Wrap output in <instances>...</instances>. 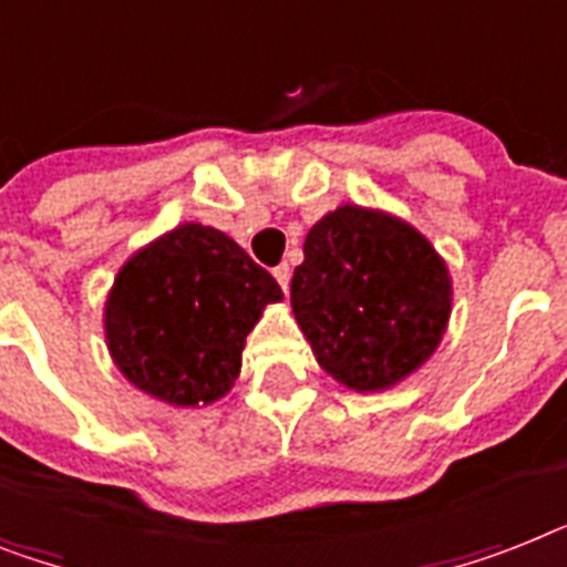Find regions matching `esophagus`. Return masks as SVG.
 <instances>
[{
    "label": "esophagus",
    "instance_id": "obj_1",
    "mask_svg": "<svg viewBox=\"0 0 567 567\" xmlns=\"http://www.w3.org/2000/svg\"><path fill=\"white\" fill-rule=\"evenodd\" d=\"M274 276L276 282H279V288L288 291V285H291V265H279V268H274Z\"/></svg>",
    "mask_w": 567,
    "mask_h": 567
}]
</instances>
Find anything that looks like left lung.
Returning <instances> with one entry per match:
<instances>
[{
  "mask_svg": "<svg viewBox=\"0 0 567 567\" xmlns=\"http://www.w3.org/2000/svg\"><path fill=\"white\" fill-rule=\"evenodd\" d=\"M302 250L291 306L329 375L352 390H384L427 361L449 323L451 282L416 229L340 206L311 227Z\"/></svg>",
  "mask_w": 567,
  "mask_h": 567,
  "instance_id": "left-lung-1",
  "label": "left lung"
}]
</instances>
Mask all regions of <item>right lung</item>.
Masks as SVG:
<instances>
[{
	"label": "right lung",
	"mask_w": 567,
	"mask_h": 567,
	"mask_svg": "<svg viewBox=\"0 0 567 567\" xmlns=\"http://www.w3.org/2000/svg\"><path fill=\"white\" fill-rule=\"evenodd\" d=\"M276 299L282 288L233 238L183 224L118 270L107 347L145 393L183 408L215 402L241 370L244 338Z\"/></svg>",
	"instance_id": "add662e5"
}]
</instances>
